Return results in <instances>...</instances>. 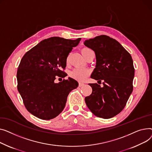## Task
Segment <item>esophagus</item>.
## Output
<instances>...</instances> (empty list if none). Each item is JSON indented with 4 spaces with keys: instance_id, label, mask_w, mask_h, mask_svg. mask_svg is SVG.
Returning a JSON list of instances; mask_svg holds the SVG:
<instances>
[{
    "instance_id": "1",
    "label": "esophagus",
    "mask_w": 152,
    "mask_h": 152,
    "mask_svg": "<svg viewBox=\"0 0 152 152\" xmlns=\"http://www.w3.org/2000/svg\"><path fill=\"white\" fill-rule=\"evenodd\" d=\"M85 84L84 83H79V84H78V86H80V87H81V86H83Z\"/></svg>"
}]
</instances>
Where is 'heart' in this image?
I'll return each instance as SVG.
<instances>
[{
    "label": "heart",
    "instance_id": "1",
    "mask_svg": "<svg viewBox=\"0 0 152 152\" xmlns=\"http://www.w3.org/2000/svg\"><path fill=\"white\" fill-rule=\"evenodd\" d=\"M90 49H89L88 48H83L81 50V53L84 56L86 52L88 50H90ZM69 61L68 58L67 59V63ZM90 74V70H88L87 69L85 68H76L74 69L72 72L70 73V77L71 78H72L77 81L80 82H82L84 81V80L89 76Z\"/></svg>",
    "mask_w": 152,
    "mask_h": 152
}]
</instances>
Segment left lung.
Here are the masks:
<instances>
[{
	"label": "left lung",
	"instance_id": "8db88e82",
	"mask_svg": "<svg viewBox=\"0 0 152 152\" xmlns=\"http://www.w3.org/2000/svg\"><path fill=\"white\" fill-rule=\"evenodd\" d=\"M84 44L96 55V68L91 78L104 82L103 87L89 84L93 91L85 97L86 104L97 117L112 118L122 111L132 92L134 68L132 57L118 41L107 35L86 40Z\"/></svg>",
	"mask_w": 152,
	"mask_h": 152
}]
</instances>
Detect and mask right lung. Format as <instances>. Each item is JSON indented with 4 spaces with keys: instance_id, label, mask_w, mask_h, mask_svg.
<instances>
[{
    "instance_id": "add662e5",
    "label": "right lung",
    "mask_w": 152,
    "mask_h": 152,
    "mask_svg": "<svg viewBox=\"0 0 152 152\" xmlns=\"http://www.w3.org/2000/svg\"><path fill=\"white\" fill-rule=\"evenodd\" d=\"M80 40L45 39L21 59L16 75L18 90L26 109L36 117L47 120L56 117L64 109L69 93L78 87L72 78L58 83L55 80L67 76L62 69L69 53Z\"/></svg>"
}]
</instances>
